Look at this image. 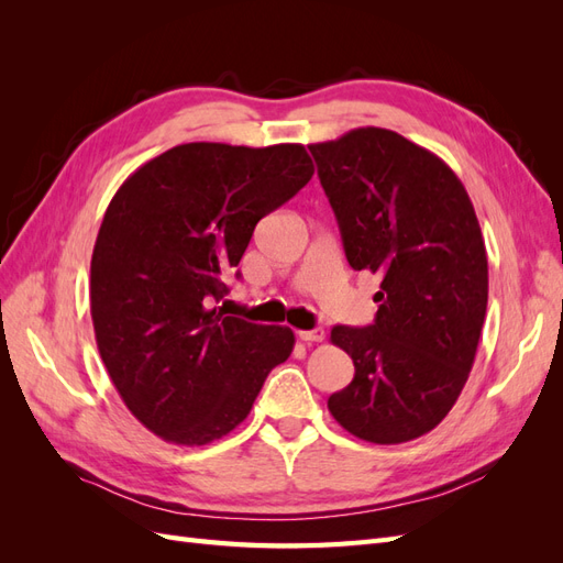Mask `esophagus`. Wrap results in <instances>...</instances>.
Masks as SVG:
<instances>
[{"label":"esophagus","mask_w":563,"mask_h":563,"mask_svg":"<svg viewBox=\"0 0 563 563\" xmlns=\"http://www.w3.org/2000/svg\"><path fill=\"white\" fill-rule=\"evenodd\" d=\"M298 338L305 340V343H321V340H323V329L314 327L310 331H298Z\"/></svg>","instance_id":"esophagus-1"}]
</instances>
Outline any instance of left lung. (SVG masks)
Listing matches in <instances>:
<instances>
[{"label":"left lung","mask_w":563,"mask_h":563,"mask_svg":"<svg viewBox=\"0 0 563 563\" xmlns=\"http://www.w3.org/2000/svg\"><path fill=\"white\" fill-rule=\"evenodd\" d=\"M308 147L347 263L383 277L376 321L331 331L354 378L329 411L371 444H404L449 416L472 371L488 302L479 220L451 166L395 131Z\"/></svg>","instance_id":"1"}]
</instances>
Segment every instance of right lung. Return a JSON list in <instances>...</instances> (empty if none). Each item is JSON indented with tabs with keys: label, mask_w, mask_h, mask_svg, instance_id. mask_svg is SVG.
I'll list each match as a JSON object with an SVG mask.
<instances>
[{
	"label": "right lung",
	"mask_w": 563,
	"mask_h": 563,
	"mask_svg": "<svg viewBox=\"0 0 563 563\" xmlns=\"http://www.w3.org/2000/svg\"><path fill=\"white\" fill-rule=\"evenodd\" d=\"M298 143H185L133 172L100 223L91 319L100 360L129 411L168 444L230 434L294 331L213 308L258 220L308 185Z\"/></svg>",
	"instance_id": "right-lung-1"
}]
</instances>
